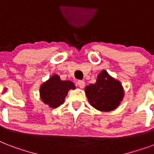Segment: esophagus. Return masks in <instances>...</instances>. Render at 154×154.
<instances>
[{
    "instance_id": "1",
    "label": "esophagus",
    "mask_w": 154,
    "mask_h": 154,
    "mask_svg": "<svg viewBox=\"0 0 154 154\" xmlns=\"http://www.w3.org/2000/svg\"><path fill=\"white\" fill-rule=\"evenodd\" d=\"M77 85L79 86L81 88H83L85 85V82L84 81H77Z\"/></svg>"
}]
</instances>
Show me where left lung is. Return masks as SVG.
Segmentation results:
<instances>
[{
	"label": "left lung",
	"mask_w": 154,
	"mask_h": 154,
	"mask_svg": "<svg viewBox=\"0 0 154 154\" xmlns=\"http://www.w3.org/2000/svg\"><path fill=\"white\" fill-rule=\"evenodd\" d=\"M85 92L91 106L104 112L116 109L125 95L120 81L112 77L105 69L99 73L96 83L86 86Z\"/></svg>",
	"instance_id": "8db88e82"
}]
</instances>
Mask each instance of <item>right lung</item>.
<instances>
[{
	"instance_id": "right-lung-1",
	"label": "right lung",
	"mask_w": 154,
	"mask_h": 154,
	"mask_svg": "<svg viewBox=\"0 0 154 154\" xmlns=\"http://www.w3.org/2000/svg\"><path fill=\"white\" fill-rule=\"evenodd\" d=\"M76 86L71 81H62L57 74H53L39 88L41 100L51 108H56L64 103L65 98L70 89Z\"/></svg>"
}]
</instances>
